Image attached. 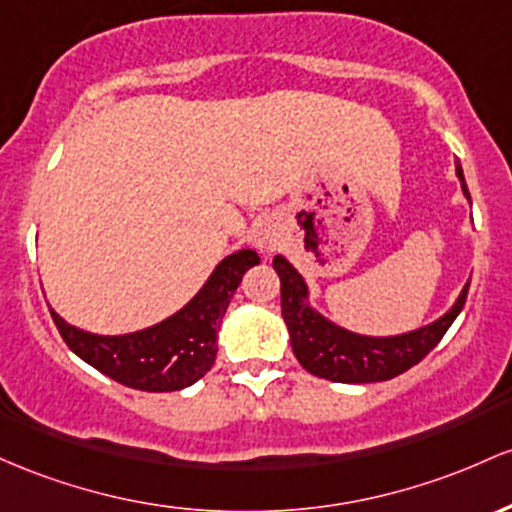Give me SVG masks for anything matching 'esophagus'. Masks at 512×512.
Wrapping results in <instances>:
<instances>
[{
    "instance_id": "esophagus-1",
    "label": "esophagus",
    "mask_w": 512,
    "mask_h": 512,
    "mask_svg": "<svg viewBox=\"0 0 512 512\" xmlns=\"http://www.w3.org/2000/svg\"><path fill=\"white\" fill-rule=\"evenodd\" d=\"M256 246L263 251V254H271L275 246H278V234H275V229L271 225H263L261 229H258Z\"/></svg>"
}]
</instances>
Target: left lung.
Here are the masks:
<instances>
[{"label":"left lung","instance_id":"8db88e82","mask_svg":"<svg viewBox=\"0 0 512 512\" xmlns=\"http://www.w3.org/2000/svg\"><path fill=\"white\" fill-rule=\"evenodd\" d=\"M457 179L462 183L464 198L472 203L462 166L457 164ZM275 273L280 275V309L290 333L295 358L314 377L343 384L384 382L418 365L440 343L452 321L467 302L469 283L459 297L433 324L421 326L399 336H363L333 324L309 304V287L297 268L285 256L273 258Z\"/></svg>","mask_w":512,"mask_h":512}]
</instances>
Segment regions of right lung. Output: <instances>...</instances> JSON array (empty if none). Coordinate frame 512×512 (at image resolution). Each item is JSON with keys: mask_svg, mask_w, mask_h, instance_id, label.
<instances>
[{"mask_svg": "<svg viewBox=\"0 0 512 512\" xmlns=\"http://www.w3.org/2000/svg\"><path fill=\"white\" fill-rule=\"evenodd\" d=\"M256 263H261L256 251H234L217 263L186 307L159 324L120 336H99L67 324L55 309L50 314L72 353L106 377L140 392H179L215 363L217 329L241 278Z\"/></svg>", "mask_w": 512, "mask_h": 512, "instance_id": "right-lung-1", "label": "right lung"}]
</instances>
